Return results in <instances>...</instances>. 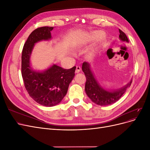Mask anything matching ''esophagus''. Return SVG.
<instances>
[{
    "instance_id": "esophagus-1",
    "label": "esophagus",
    "mask_w": 150,
    "mask_h": 150,
    "mask_svg": "<svg viewBox=\"0 0 150 150\" xmlns=\"http://www.w3.org/2000/svg\"><path fill=\"white\" fill-rule=\"evenodd\" d=\"M81 71V67L79 66H76V73H79V72Z\"/></svg>"
}]
</instances>
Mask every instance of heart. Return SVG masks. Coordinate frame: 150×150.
Listing matches in <instances>:
<instances>
[{"mask_svg": "<svg viewBox=\"0 0 150 150\" xmlns=\"http://www.w3.org/2000/svg\"><path fill=\"white\" fill-rule=\"evenodd\" d=\"M99 35H101V33H99V32H97V33H94L90 35V39L91 40L95 39L96 38H97ZM104 42H105V39H102L101 40V42H100L101 46H103V45L104 44Z\"/></svg>", "mask_w": 150, "mask_h": 150, "instance_id": "1", "label": "heart"}]
</instances>
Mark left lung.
Segmentation results:
<instances>
[{
    "label": "left lung",
    "mask_w": 150,
    "mask_h": 150,
    "mask_svg": "<svg viewBox=\"0 0 150 150\" xmlns=\"http://www.w3.org/2000/svg\"><path fill=\"white\" fill-rule=\"evenodd\" d=\"M119 38L122 42L128 43L129 40L126 35L119 29ZM82 70L84 72L86 78L85 84V91L88 96L94 103L99 106H107L116 103L126 92V89L130 87L132 83V79L122 88L117 89L109 90L99 83L98 81L95 78L93 72L89 63L83 62Z\"/></svg>",
    "instance_id": "1"
}]
</instances>
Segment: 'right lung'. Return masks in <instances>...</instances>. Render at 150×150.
<instances>
[{
	"mask_svg": "<svg viewBox=\"0 0 150 150\" xmlns=\"http://www.w3.org/2000/svg\"><path fill=\"white\" fill-rule=\"evenodd\" d=\"M54 27L35 29L27 39L22 52V76L27 91L40 105L51 107L60 103L67 94L68 87L75 76L76 67L69 69L53 64L44 71L34 69L30 57L35 44L52 39Z\"/></svg>",
	"mask_w": 150,
	"mask_h": 150,
	"instance_id": "add662e5",
	"label": "right lung"
}]
</instances>
